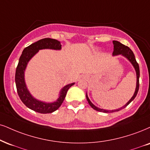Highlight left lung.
Segmentation results:
<instances>
[{"mask_svg": "<svg viewBox=\"0 0 150 150\" xmlns=\"http://www.w3.org/2000/svg\"><path fill=\"white\" fill-rule=\"evenodd\" d=\"M112 43H113V52H112V55H122L123 56H125V58H127L128 60L130 61L131 63L132 64V65L134 66L135 70H136V77H137V81H136V90H135V92L133 95V97L131 98V99L129 100L128 102H127L125 106L121 107L120 108L116 109V110H105V109H102V108H97V106H95V105L92 103L90 100L88 98V95L86 94V99L88 100V103L90 104V106L92 107V108L95 109V110H97V111L99 112H116V111H119V110H122V109L125 108V107H127L128 105L132 101L134 100L135 99V97H136L137 95L138 92V89H139V77H140V69H139V65H138V62H136V58H135V55L133 53V51L131 50L127 46L124 45L122 43H120V42L117 41H112Z\"/></svg>", "mask_w": 150, "mask_h": 150, "instance_id": "8db88e82", "label": "left lung"}]
</instances>
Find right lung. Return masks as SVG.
<instances>
[{
  "mask_svg": "<svg viewBox=\"0 0 150 150\" xmlns=\"http://www.w3.org/2000/svg\"><path fill=\"white\" fill-rule=\"evenodd\" d=\"M61 47L62 45L60 42L55 39H42L23 49L18 60V65L16 67L15 83L18 97L28 108L40 113H51L59 108L66 97L67 90H69L70 87L74 84V83L67 85L61 90L60 96L56 101L53 103H46L35 99L30 95L28 90L27 89L25 80H24V71L26 68L28 62L38 52L39 50L44 49L60 50L61 49Z\"/></svg>",
  "mask_w": 150,
  "mask_h": 150,
  "instance_id": "obj_1",
  "label": "right lung"
}]
</instances>
